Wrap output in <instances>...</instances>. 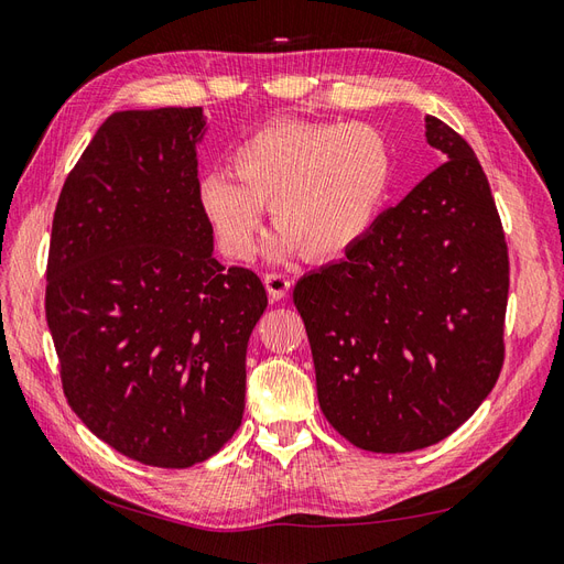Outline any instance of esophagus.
I'll return each instance as SVG.
<instances>
[{"mask_svg":"<svg viewBox=\"0 0 564 564\" xmlns=\"http://www.w3.org/2000/svg\"><path fill=\"white\" fill-rule=\"evenodd\" d=\"M264 283H267V291H269L271 300H283L293 285L291 276H285V273H279V271L267 273Z\"/></svg>","mask_w":564,"mask_h":564,"instance_id":"obj_1","label":"esophagus"}]
</instances>
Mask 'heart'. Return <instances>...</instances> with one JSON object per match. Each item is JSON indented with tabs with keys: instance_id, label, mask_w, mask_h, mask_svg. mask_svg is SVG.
Masks as SVG:
<instances>
[{
	"instance_id": "obj_1",
	"label": "heart",
	"mask_w": 564,
	"mask_h": 564,
	"mask_svg": "<svg viewBox=\"0 0 564 564\" xmlns=\"http://www.w3.org/2000/svg\"><path fill=\"white\" fill-rule=\"evenodd\" d=\"M391 166L386 138L367 123H279L240 144L234 173L202 176L197 199L230 257H252L264 205L279 226L273 254L334 257L367 234Z\"/></svg>"
}]
</instances>
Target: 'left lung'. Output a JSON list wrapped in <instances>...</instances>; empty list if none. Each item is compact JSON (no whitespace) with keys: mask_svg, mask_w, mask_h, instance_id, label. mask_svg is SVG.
<instances>
[{"mask_svg":"<svg viewBox=\"0 0 564 564\" xmlns=\"http://www.w3.org/2000/svg\"><path fill=\"white\" fill-rule=\"evenodd\" d=\"M426 142L445 164L293 291L319 408L371 453L451 436L494 391L505 359L510 262L488 178L436 117H426Z\"/></svg>","mask_w":564,"mask_h":564,"instance_id":"1","label":"left lung"}]
</instances>
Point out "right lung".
I'll use <instances>...</instances> for the list:
<instances>
[{
  "instance_id": "1",
  "label": "right lung",
  "mask_w": 564,
  "mask_h": 564,
  "mask_svg": "<svg viewBox=\"0 0 564 564\" xmlns=\"http://www.w3.org/2000/svg\"><path fill=\"white\" fill-rule=\"evenodd\" d=\"M202 107L117 111L62 187L47 326L80 422L135 462L185 469L234 436L267 291L214 257L197 199Z\"/></svg>"
}]
</instances>
